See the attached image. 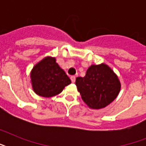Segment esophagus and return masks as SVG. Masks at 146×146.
<instances>
[{"mask_svg": "<svg viewBox=\"0 0 146 146\" xmlns=\"http://www.w3.org/2000/svg\"><path fill=\"white\" fill-rule=\"evenodd\" d=\"M70 80H71V81H72V82H75V81H76L75 76H72L70 77Z\"/></svg>", "mask_w": 146, "mask_h": 146, "instance_id": "1", "label": "esophagus"}]
</instances>
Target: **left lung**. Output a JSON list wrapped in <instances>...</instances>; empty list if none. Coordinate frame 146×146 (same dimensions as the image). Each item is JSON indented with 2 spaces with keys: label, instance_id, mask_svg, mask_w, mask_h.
<instances>
[{
  "label": "left lung",
  "instance_id": "1",
  "mask_svg": "<svg viewBox=\"0 0 146 146\" xmlns=\"http://www.w3.org/2000/svg\"><path fill=\"white\" fill-rule=\"evenodd\" d=\"M76 86L83 102L92 109L104 108L120 92V80L116 73L104 64L92 65L84 77L76 79Z\"/></svg>",
  "mask_w": 146,
  "mask_h": 146
}]
</instances>
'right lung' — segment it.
I'll list each match as a JSON object with an SVG mask.
<instances>
[{
	"label": "right lung",
	"mask_w": 146,
	"mask_h": 146,
	"mask_svg": "<svg viewBox=\"0 0 146 146\" xmlns=\"http://www.w3.org/2000/svg\"><path fill=\"white\" fill-rule=\"evenodd\" d=\"M30 78L33 91L44 98L57 96L71 83L70 79L52 57H44L35 64L31 71Z\"/></svg>",
	"instance_id": "1"
}]
</instances>
